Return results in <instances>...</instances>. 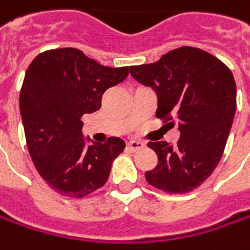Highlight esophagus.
Instances as JSON below:
<instances>
[{
	"label": "esophagus",
	"mask_w": 250,
	"mask_h": 250,
	"mask_svg": "<svg viewBox=\"0 0 250 250\" xmlns=\"http://www.w3.org/2000/svg\"><path fill=\"white\" fill-rule=\"evenodd\" d=\"M145 146L144 142H141V141H129L128 142V149L132 150V152H135V150H139V149H142Z\"/></svg>",
	"instance_id": "34e87169"
}]
</instances>
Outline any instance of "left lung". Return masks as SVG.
<instances>
[{
  "label": "left lung",
  "instance_id": "1",
  "mask_svg": "<svg viewBox=\"0 0 250 250\" xmlns=\"http://www.w3.org/2000/svg\"><path fill=\"white\" fill-rule=\"evenodd\" d=\"M131 76L157 97V118L177 125V145L149 142L157 166L149 184L171 194L188 193L211 176L221 160L236 111L231 70L201 49L183 46L150 64L132 66Z\"/></svg>",
  "mask_w": 250,
  "mask_h": 250
}]
</instances>
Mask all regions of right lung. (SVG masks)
<instances>
[{
  "instance_id": "add662e5",
  "label": "right lung",
  "mask_w": 250,
  "mask_h": 250,
  "mask_svg": "<svg viewBox=\"0 0 250 250\" xmlns=\"http://www.w3.org/2000/svg\"><path fill=\"white\" fill-rule=\"evenodd\" d=\"M128 73V67H106L73 47L47 50L32 60L19 109L32 162L57 193L80 198L105 184L125 142L112 136L87 146L82 117L100 109L106 88Z\"/></svg>"
}]
</instances>
